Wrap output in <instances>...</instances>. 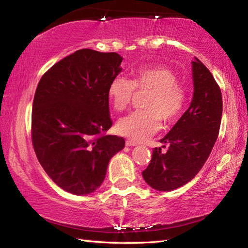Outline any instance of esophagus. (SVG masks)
<instances>
[{
	"mask_svg": "<svg viewBox=\"0 0 248 248\" xmlns=\"http://www.w3.org/2000/svg\"><path fill=\"white\" fill-rule=\"evenodd\" d=\"M125 145H127V146H134V145H137V142H134L132 140H127V141H125Z\"/></svg>",
	"mask_w": 248,
	"mask_h": 248,
	"instance_id": "obj_1",
	"label": "esophagus"
}]
</instances>
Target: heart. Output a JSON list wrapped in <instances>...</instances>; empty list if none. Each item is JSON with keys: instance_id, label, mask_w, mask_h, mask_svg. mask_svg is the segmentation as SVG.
Returning <instances> with one entry per match:
<instances>
[{"instance_id": "obj_1", "label": "heart", "mask_w": 248, "mask_h": 248, "mask_svg": "<svg viewBox=\"0 0 248 248\" xmlns=\"http://www.w3.org/2000/svg\"><path fill=\"white\" fill-rule=\"evenodd\" d=\"M178 77L166 65L143 66L133 72L130 79L117 75L108 86V97L115 110L123 111L131 104L134 92L150 91L143 107L120 119L117 130L133 141H142L153 136L161 128V120L166 124H175L186 108L188 93L178 83Z\"/></svg>"}]
</instances>
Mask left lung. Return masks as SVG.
Here are the masks:
<instances>
[{"label":"left lung","instance_id":"1","mask_svg":"<svg viewBox=\"0 0 248 248\" xmlns=\"http://www.w3.org/2000/svg\"><path fill=\"white\" fill-rule=\"evenodd\" d=\"M194 97L170 131L159 141L167 152L154 148L149 166L142 171L148 185L159 191L184 186L202 169L219 134L222 94L211 72L198 59L192 61ZM166 145H164L165 148Z\"/></svg>","mask_w":248,"mask_h":248}]
</instances>
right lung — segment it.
<instances>
[{"label": "right lung", "mask_w": 248, "mask_h": 248, "mask_svg": "<svg viewBox=\"0 0 248 248\" xmlns=\"http://www.w3.org/2000/svg\"><path fill=\"white\" fill-rule=\"evenodd\" d=\"M116 52L81 49L52 65L36 89L31 142L46 173L62 189L87 195L104 182L124 139L106 134L108 86L121 72Z\"/></svg>", "instance_id": "right-lung-1"}]
</instances>
